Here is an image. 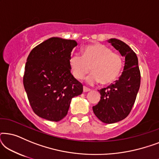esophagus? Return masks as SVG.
<instances>
[{
    "instance_id": "obj_1",
    "label": "esophagus",
    "mask_w": 159,
    "mask_h": 159,
    "mask_svg": "<svg viewBox=\"0 0 159 159\" xmlns=\"http://www.w3.org/2000/svg\"><path fill=\"white\" fill-rule=\"evenodd\" d=\"M89 91H90V88H86V87H83V92H84V93L89 92Z\"/></svg>"
}]
</instances>
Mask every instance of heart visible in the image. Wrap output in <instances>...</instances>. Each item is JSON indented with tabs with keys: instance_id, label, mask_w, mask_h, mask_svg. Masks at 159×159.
<instances>
[{
	"instance_id": "1",
	"label": "heart",
	"mask_w": 159,
	"mask_h": 159,
	"mask_svg": "<svg viewBox=\"0 0 159 159\" xmlns=\"http://www.w3.org/2000/svg\"><path fill=\"white\" fill-rule=\"evenodd\" d=\"M69 67L77 80H81L89 71H93L85 78L89 84H109L119 77L123 68V60L118 53H113L109 48L95 43L86 45L82 56L75 54L69 58Z\"/></svg>"
}]
</instances>
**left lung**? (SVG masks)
I'll return each mask as SVG.
<instances>
[{
	"label": "left lung",
	"instance_id": "8db88e82",
	"mask_svg": "<svg viewBox=\"0 0 159 159\" xmlns=\"http://www.w3.org/2000/svg\"><path fill=\"white\" fill-rule=\"evenodd\" d=\"M107 42L125 58V66L114 84L98 90L101 100L93 110L101 121L112 124L123 120L129 114L140 88V72L138 57L129 45L115 38Z\"/></svg>",
	"mask_w": 159,
	"mask_h": 159
}]
</instances>
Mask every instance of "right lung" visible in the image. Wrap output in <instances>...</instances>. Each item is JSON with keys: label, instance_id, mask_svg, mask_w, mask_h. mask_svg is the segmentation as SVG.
<instances>
[{"label": "right lung", "instance_id": "1", "mask_svg": "<svg viewBox=\"0 0 159 159\" xmlns=\"http://www.w3.org/2000/svg\"><path fill=\"white\" fill-rule=\"evenodd\" d=\"M74 40L53 37L43 41L28 56L23 82L34 112L41 118L58 121L68 113L71 99L83 87L69 67Z\"/></svg>", "mask_w": 159, "mask_h": 159}]
</instances>
